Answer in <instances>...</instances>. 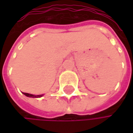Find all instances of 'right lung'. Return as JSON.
I'll list each match as a JSON object with an SVG mask.
<instances>
[{
    "instance_id": "obj_1",
    "label": "right lung",
    "mask_w": 133,
    "mask_h": 133,
    "mask_svg": "<svg viewBox=\"0 0 133 133\" xmlns=\"http://www.w3.org/2000/svg\"><path fill=\"white\" fill-rule=\"evenodd\" d=\"M24 95H25L26 96L28 97H31V98H40L43 95H32V94H29V93H25L24 92Z\"/></svg>"
}]
</instances>
